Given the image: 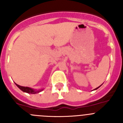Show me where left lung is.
<instances>
[{
    "label": "left lung",
    "instance_id": "left-lung-1",
    "mask_svg": "<svg viewBox=\"0 0 123 123\" xmlns=\"http://www.w3.org/2000/svg\"><path fill=\"white\" fill-rule=\"evenodd\" d=\"M100 87V86L99 87H97V88H96V89H94V90H96V89H98V88H99Z\"/></svg>",
    "mask_w": 123,
    "mask_h": 123
}]
</instances>
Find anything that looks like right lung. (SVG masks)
Here are the masks:
<instances>
[{"label":"right lung","mask_w":123,"mask_h":123,"mask_svg":"<svg viewBox=\"0 0 123 123\" xmlns=\"http://www.w3.org/2000/svg\"><path fill=\"white\" fill-rule=\"evenodd\" d=\"M15 84L17 85V86L19 88V89H21L23 92H26V93H28V94H37V93H39V92H41L43 89H41V90H39V91H36V90H34L32 88H30V87H23V86H21L18 85L17 84L15 83Z\"/></svg>","instance_id":"add662e5"}]
</instances>
